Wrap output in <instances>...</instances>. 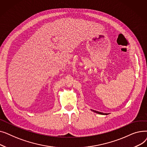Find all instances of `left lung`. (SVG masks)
<instances>
[{"label":"left lung","instance_id":"8db88e82","mask_svg":"<svg viewBox=\"0 0 147 147\" xmlns=\"http://www.w3.org/2000/svg\"><path fill=\"white\" fill-rule=\"evenodd\" d=\"M92 111H94V112H95V113H98V114H102V115H107L108 114H107V113H101V112H99V111H95V110H91Z\"/></svg>","mask_w":147,"mask_h":147}]
</instances>
